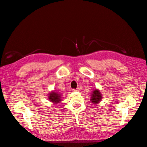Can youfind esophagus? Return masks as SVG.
Segmentation results:
<instances>
[{
  "label": "esophagus",
  "mask_w": 147,
  "mask_h": 147,
  "mask_svg": "<svg viewBox=\"0 0 147 147\" xmlns=\"http://www.w3.org/2000/svg\"><path fill=\"white\" fill-rule=\"evenodd\" d=\"M80 90V89L79 88H78L77 89H73L72 90L73 91V92H76V91H79Z\"/></svg>",
  "instance_id": "esophagus-1"
}]
</instances>
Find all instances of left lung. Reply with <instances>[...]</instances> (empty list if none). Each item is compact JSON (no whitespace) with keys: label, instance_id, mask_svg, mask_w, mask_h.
<instances>
[{"label":"left lung","instance_id":"1","mask_svg":"<svg viewBox=\"0 0 147 147\" xmlns=\"http://www.w3.org/2000/svg\"><path fill=\"white\" fill-rule=\"evenodd\" d=\"M101 99H102V95L101 94V92H100V91L98 89H96L94 90L90 97V101L92 103L96 104L101 101Z\"/></svg>","mask_w":147,"mask_h":147}]
</instances>
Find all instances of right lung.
<instances>
[{
  "instance_id": "1",
  "label": "right lung",
  "mask_w": 147,
  "mask_h": 147,
  "mask_svg": "<svg viewBox=\"0 0 147 147\" xmlns=\"http://www.w3.org/2000/svg\"><path fill=\"white\" fill-rule=\"evenodd\" d=\"M48 95V98L49 99V101L53 102L54 104H58L61 101V94H59L58 92H52Z\"/></svg>"
}]
</instances>
